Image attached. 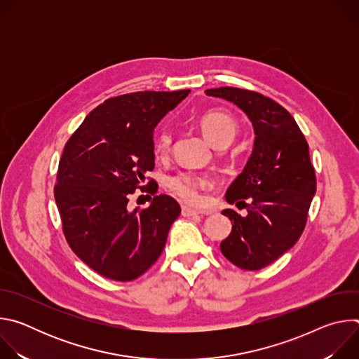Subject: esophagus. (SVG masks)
I'll return each mask as SVG.
<instances>
[{"label": "esophagus", "mask_w": 359, "mask_h": 359, "mask_svg": "<svg viewBox=\"0 0 359 359\" xmlns=\"http://www.w3.org/2000/svg\"><path fill=\"white\" fill-rule=\"evenodd\" d=\"M198 215H201V212L194 210V209H190V208H187V206H183V208H182V216H184V217H194V216H198Z\"/></svg>", "instance_id": "obj_1"}]
</instances>
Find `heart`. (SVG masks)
I'll return each instance as SVG.
<instances>
[{
    "mask_svg": "<svg viewBox=\"0 0 359 359\" xmlns=\"http://www.w3.org/2000/svg\"><path fill=\"white\" fill-rule=\"evenodd\" d=\"M197 123L206 136V139L216 147L229 144L237 132L236 121L222 112L209 111L197 118ZM172 147V133L168 129L161 130L155 142H153V153L158 159H165ZM213 184L212 179L206 175H198L194 172H179L170 176L166 182L168 190L190 206H198L204 201V191Z\"/></svg>",
    "mask_w": 359,
    "mask_h": 359,
    "instance_id": "1",
    "label": "heart"
}]
</instances>
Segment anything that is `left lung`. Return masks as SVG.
I'll return each instance as SVG.
<instances>
[{"instance_id": "left-lung-1", "label": "left lung", "mask_w": 359, "mask_h": 359, "mask_svg": "<svg viewBox=\"0 0 359 359\" xmlns=\"http://www.w3.org/2000/svg\"><path fill=\"white\" fill-rule=\"evenodd\" d=\"M206 95L233 102L254 128L251 156L226 191L230 204L244 203L247 216L223 210L233 229L220 250L234 266L260 270L281 257L304 231L317 190L309 143L290 112L259 92L224 86L208 89Z\"/></svg>"}]
</instances>
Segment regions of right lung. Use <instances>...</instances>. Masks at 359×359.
Returning <instances> with one entry per match:
<instances>
[{"label":"right lung","mask_w":359,"mask_h":359,"mask_svg":"<svg viewBox=\"0 0 359 359\" xmlns=\"http://www.w3.org/2000/svg\"><path fill=\"white\" fill-rule=\"evenodd\" d=\"M143 90L107 99L68 139L60 161L55 201L65 238L93 271L115 281L144 274L162 254L179 203L155 196L146 209L130 210L136 189L158 191L153 130L189 95ZM151 198V197H150Z\"/></svg>","instance_id":"add662e5"}]
</instances>
